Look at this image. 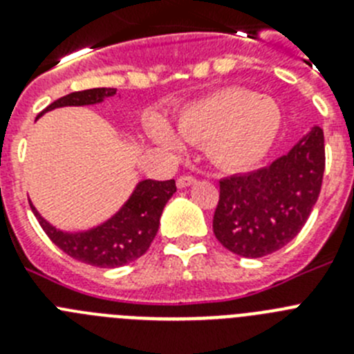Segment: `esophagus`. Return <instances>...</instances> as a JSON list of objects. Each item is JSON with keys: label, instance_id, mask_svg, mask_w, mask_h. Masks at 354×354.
<instances>
[{"label": "esophagus", "instance_id": "esophagus-1", "mask_svg": "<svg viewBox=\"0 0 354 354\" xmlns=\"http://www.w3.org/2000/svg\"><path fill=\"white\" fill-rule=\"evenodd\" d=\"M195 183H196V179L193 177V175H183V177H179V179H177V186L179 187H187Z\"/></svg>", "mask_w": 354, "mask_h": 354}]
</instances>
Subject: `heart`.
<instances>
[{
  "mask_svg": "<svg viewBox=\"0 0 354 354\" xmlns=\"http://www.w3.org/2000/svg\"><path fill=\"white\" fill-rule=\"evenodd\" d=\"M282 129V109L271 97L252 90L223 88L193 102L177 118V131L186 142L207 143L216 165L245 170L271 150ZM150 136L170 150H179V138L162 122L150 126Z\"/></svg>",
  "mask_w": 354,
  "mask_h": 354,
  "instance_id": "heart-1",
  "label": "heart"
}]
</instances>
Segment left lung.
Here are the masks:
<instances>
[{
    "label": "left lung",
    "instance_id": "8db88e82",
    "mask_svg": "<svg viewBox=\"0 0 354 354\" xmlns=\"http://www.w3.org/2000/svg\"><path fill=\"white\" fill-rule=\"evenodd\" d=\"M324 134L312 127L270 167L220 180L212 230L228 252L259 259L298 236L321 193Z\"/></svg>",
    "mask_w": 354,
    "mask_h": 354
}]
</instances>
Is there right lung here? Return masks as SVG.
Returning <instances> with one entry per match:
<instances>
[{
	"instance_id": "add662e5",
	"label": "right lung",
	"mask_w": 354,
	"mask_h": 354,
	"mask_svg": "<svg viewBox=\"0 0 354 354\" xmlns=\"http://www.w3.org/2000/svg\"><path fill=\"white\" fill-rule=\"evenodd\" d=\"M117 88H90L83 92H72L51 102L39 117L64 106L99 104L106 97H113ZM177 192L175 180L147 179L136 184L120 211L115 212L104 223L81 232H65L53 227L39 214L33 204L31 211L37 216L40 227L49 239L67 255L84 264L97 268H120L136 261L149 250L159 228V218L171 195Z\"/></svg>"
}]
</instances>
